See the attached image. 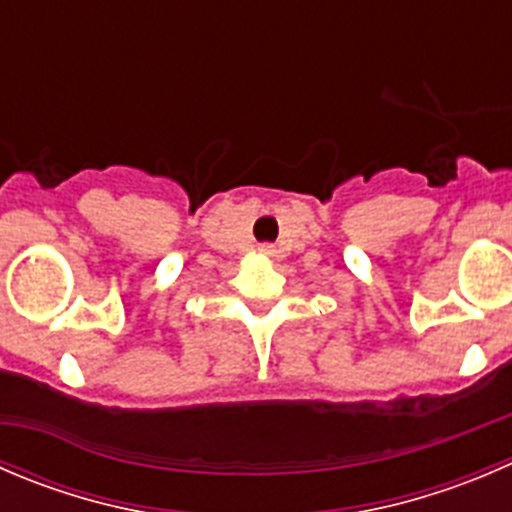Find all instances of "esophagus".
<instances>
[{"mask_svg": "<svg viewBox=\"0 0 512 512\" xmlns=\"http://www.w3.org/2000/svg\"><path fill=\"white\" fill-rule=\"evenodd\" d=\"M262 252H265V255H270L272 250H270V247H262Z\"/></svg>", "mask_w": 512, "mask_h": 512, "instance_id": "34e87169", "label": "esophagus"}]
</instances>
